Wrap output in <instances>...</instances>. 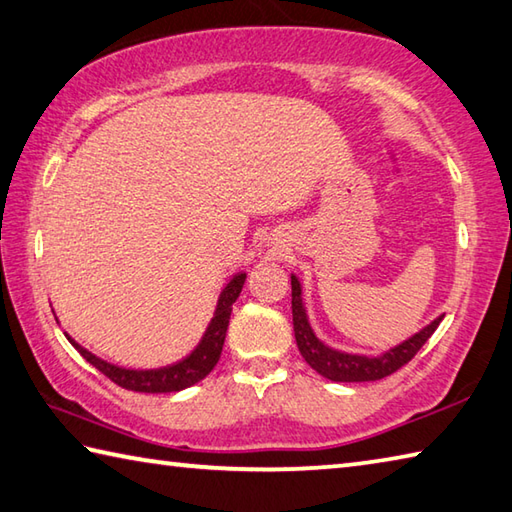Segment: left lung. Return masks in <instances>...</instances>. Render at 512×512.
Here are the masks:
<instances>
[{"instance_id": "1", "label": "left lung", "mask_w": 512, "mask_h": 512, "mask_svg": "<svg viewBox=\"0 0 512 512\" xmlns=\"http://www.w3.org/2000/svg\"><path fill=\"white\" fill-rule=\"evenodd\" d=\"M291 304L297 349H300L302 358L309 362L311 369L318 371L320 376L333 380V383H367V380H380L394 374V371L407 365V362L416 356V351L425 345L427 338L432 336L443 320V315H439L434 322L414 333L412 338L401 342V345L385 351L383 356L369 358L358 356V353L331 349L318 340V336H315L311 329L309 318H306V309L302 302V284L295 275H291Z\"/></svg>"}]
</instances>
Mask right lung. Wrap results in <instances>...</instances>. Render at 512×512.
I'll return each instance as SVG.
<instances>
[{
	"label": "right lung",
	"mask_w": 512,
	"mask_h": 512,
	"mask_svg": "<svg viewBox=\"0 0 512 512\" xmlns=\"http://www.w3.org/2000/svg\"><path fill=\"white\" fill-rule=\"evenodd\" d=\"M244 282H246V273H237L226 284V288L219 295L215 318L210 320L201 342L192 349L190 356L174 362V365L159 367V369H125L94 356V353L87 351L85 347H80L76 340L67 336V333H64V336H67V340L78 349L80 356L85 358L89 365H94L111 380V383H116L123 389H132V392H143V394L181 392V389L199 383V380L206 378L210 371L215 369L221 356V349H224L232 304H235L241 288H244Z\"/></svg>",
	"instance_id": "1"
}]
</instances>
